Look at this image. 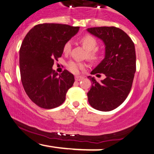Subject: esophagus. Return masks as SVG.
<instances>
[{
    "mask_svg": "<svg viewBox=\"0 0 154 154\" xmlns=\"http://www.w3.org/2000/svg\"><path fill=\"white\" fill-rule=\"evenodd\" d=\"M83 79H84L83 77H79V76H76V77H75V80L76 81H81V80H82Z\"/></svg>",
    "mask_w": 154,
    "mask_h": 154,
    "instance_id": "34e87169",
    "label": "esophagus"
}]
</instances>
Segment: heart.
I'll list each match as a JSON object with an SVG mask.
<instances>
[{
	"instance_id": "obj_1",
	"label": "heart",
	"mask_w": 154,
	"mask_h": 154,
	"mask_svg": "<svg viewBox=\"0 0 154 154\" xmlns=\"http://www.w3.org/2000/svg\"><path fill=\"white\" fill-rule=\"evenodd\" d=\"M83 47L88 51V57L91 60H96L98 59V54L95 49L97 48V40L94 37L91 35H84L80 39ZM72 49V42L70 40L65 43L63 47V51L64 54H69ZM67 68L70 72L73 73H78L79 70L85 68L84 63L77 62L75 61H70L67 63Z\"/></svg>"
}]
</instances>
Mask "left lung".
<instances>
[{
    "mask_svg": "<svg viewBox=\"0 0 154 154\" xmlns=\"http://www.w3.org/2000/svg\"><path fill=\"white\" fill-rule=\"evenodd\" d=\"M106 45L105 58L91 75L103 74L106 78L97 82L91 76L92 87L88 93L90 105L97 110L109 111L125 101L130 93L136 71L135 45L122 29L115 26L88 28Z\"/></svg>",
    "mask_w": 154,
    "mask_h": 154,
    "instance_id": "1",
    "label": "left lung"
}]
</instances>
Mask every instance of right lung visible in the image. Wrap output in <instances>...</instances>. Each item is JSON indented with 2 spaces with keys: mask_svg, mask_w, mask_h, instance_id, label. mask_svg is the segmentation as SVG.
<instances>
[{
  "mask_svg": "<svg viewBox=\"0 0 154 154\" xmlns=\"http://www.w3.org/2000/svg\"><path fill=\"white\" fill-rule=\"evenodd\" d=\"M79 26L44 23L32 28L19 50L21 79L26 95L39 107L51 109L64 102L75 77L67 70L59 75L52 69L63 54L65 43Z\"/></svg>",
  "mask_w": 154,
  "mask_h": 154,
  "instance_id": "right-lung-1",
  "label": "right lung"
}]
</instances>
